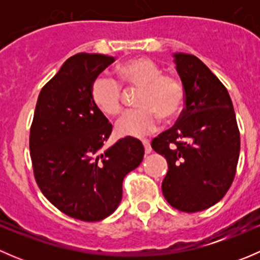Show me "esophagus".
<instances>
[{
	"label": "esophagus",
	"instance_id": "34e87169",
	"mask_svg": "<svg viewBox=\"0 0 260 260\" xmlns=\"http://www.w3.org/2000/svg\"><path fill=\"white\" fill-rule=\"evenodd\" d=\"M142 143H143V147H145V152H146V153H147V154L151 153L152 148H151V145H149V141L142 140Z\"/></svg>",
	"mask_w": 260,
	"mask_h": 260
}]
</instances>
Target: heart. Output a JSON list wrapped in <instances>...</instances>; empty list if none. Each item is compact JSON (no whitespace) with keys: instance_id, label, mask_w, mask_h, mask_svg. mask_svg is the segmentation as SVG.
<instances>
[{"instance_id":"b5f03b06","label":"heart","mask_w":260,"mask_h":260,"mask_svg":"<svg viewBox=\"0 0 260 260\" xmlns=\"http://www.w3.org/2000/svg\"><path fill=\"white\" fill-rule=\"evenodd\" d=\"M122 83L128 88H141L137 98L138 109L125 112L118 119L115 128L120 136L143 137L156 132L159 120L174 119L185 104V89L174 75L162 74L152 60L136 57L118 68ZM91 101L107 115H117L122 111L123 88L108 74H99L90 88Z\"/></svg>"}]
</instances>
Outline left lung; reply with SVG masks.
<instances>
[{"instance_id":"1","label":"left lung","mask_w":260,"mask_h":260,"mask_svg":"<svg viewBox=\"0 0 260 260\" xmlns=\"http://www.w3.org/2000/svg\"><path fill=\"white\" fill-rule=\"evenodd\" d=\"M185 89V108L176 124L154 138L169 171L162 192L172 208L185 212L209 209L228 192L237 172L240 135L224 84L196 56L174 54Z\"/></svg>"}]
</instances>
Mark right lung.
<instances>
[{"label": "right lung", "mask_w": 260, "mask_h": 260, "mask_svg": "<svg viewBox=\"0 0 260 260\" xmlns=\"http://www.w3.org/2000/svg\"><path fill=\"white\" fill-rule=\"evenodd\" d=\"M113 56L69 57L39 94L30 129V156L41 192L60 211L99 221L122 200L125 175L140 166L141 141L125 137L102 151L112 124L91 101L93 80Z\"/></svg>", "instance_id": "1"}]
</instances>
